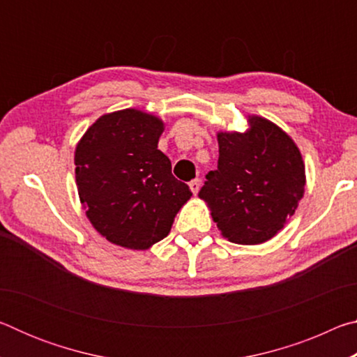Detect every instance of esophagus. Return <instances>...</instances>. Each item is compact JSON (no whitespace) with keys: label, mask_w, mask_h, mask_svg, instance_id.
<instances>
[{"label":"esophagus","mask_w":357,"mask_h":357,"mask_svg":"<svg viewBox=\"0 0 357 357\" xmlns=\"http://www.w3.org/2000/svg\"><path fill=\"white\" fill-rule=\"evenodd\" d=\"M189 187H190V190H192L193 195H197L198 190H200V179H193V181H190Z\"/></svg>","instance_id":"obj_1"}]
</instances>
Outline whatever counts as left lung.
I'll return each mask as SVG.
<instances>
[{
    "instance_id": "8db88e82",
    "label": "left lung",
    "mask_w": 357,
    "mask_h": 357,
    "mask_svg": "<svg viewBox=\"0 0 357 357\" xmlns=\"http://www.w3.org/2000/svg\"><path fill=\"white\" fill-rule=\"evenodd\" d=\"M247 134L220 132L217 170L206 174L198 197L208 202L228 241L259 244L294 214L305 172L298 146L268 119L253 116Z\"/></svg>"
}]
</instances>
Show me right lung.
<instances>
[{
    "instance_id": "1",
    "label": "right lung",
    "mask_w": 357,
    "mask_h": 357,
    "mask_svg": "<svg viewBox=\"0 0 357 357\" xmlns=\"http://www.w3.org/2000/svg\"><path fill=\"white\" fill-rule=\"evenodd\" d=\"M162 132L160 119L128 108L99 118L75 149L80 202L113 244L146 249L159 243L192 195L157 149Z\"/></svg>"
}]
</instances>
